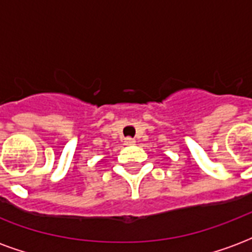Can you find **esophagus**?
I'll return each instance as SVG.
<instances>
[{
	"instance_id": "34e87169",
	"label": "esophagus",
	"mask_w": 252,
	"mask_h": 252,
	"mask_svg": "<svg viewBox=\"0 0 252 252\" xmlns=\"http://www.w3.org/2000/svg\"><path fill=\"white\" fill-rule=\"evenodd\" d=\"M133 143H135V139H132V137H126L124 139V144H126V146H131Z\"/></svg>"
}]
</instances>
